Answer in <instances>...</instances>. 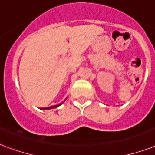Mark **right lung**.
<instances>
[{"label":"right lung","instance_id":"obj_1","mask_svg":"<svg viewBox=\"0 0 155 155\" xmlns=\"http://www.w3.org/2000/svg\"><path fill=\"white\" fill-rule=\"evenodd\" d=\"M62 103L58 104V105H56V106H49V107H44V108H41L42 110H49V109H54V108H57L58 106H59L60 105H62Z\"/></svg>","mask_w":155,"mask_h":155}]
</instances>
